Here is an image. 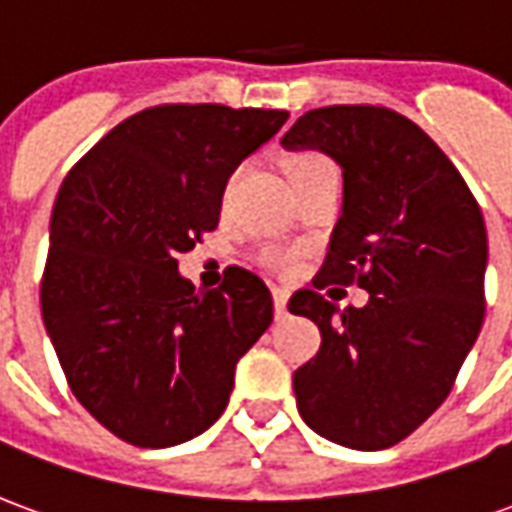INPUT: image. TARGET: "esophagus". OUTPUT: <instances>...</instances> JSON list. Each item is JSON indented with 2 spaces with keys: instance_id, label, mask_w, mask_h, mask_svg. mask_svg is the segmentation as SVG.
Masks as SVG:
<instances>
[{
  "instance_id": "obj_1",
  "label": "esophagus",
  "mask_w": 512,
  "mask_h": 512,
  "mask_svg": "<svg viewBox=\"0 0 512 512\" xmlns=\"http://www.w3.org/2000/svg\"><path fill=\"white\" fill-rule=\"evenodd\" d=\"M274 310H277V318L288 315V290H274Z\"/></svg>"
}]
</instances>
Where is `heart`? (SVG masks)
Segmentation results:
<instances>
[{"label": "heart", "mask_w": 512, "mask_h": 512, "mask_svg": "<svg viewBox=\"0 0 512 512\" xmlns=\"http://www.w3.org/2000/svg\"><path fill=\"white\" fill-rule=\"evenodd\" d=\"M318 167H332V161L329 158H323L321 153H301L290 161V178H296L301 172H310V169H318ZM263 263L268 268H274L277 274H293L296 266H299V255L296 252H290V249H282V246H266L263 252Z\"/></svg>", "instance_id": "b5f03b06"}]
</instances>
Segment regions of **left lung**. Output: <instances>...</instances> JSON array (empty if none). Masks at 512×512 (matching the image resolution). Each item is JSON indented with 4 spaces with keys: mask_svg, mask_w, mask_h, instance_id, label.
Here are the masks:
<instances>
[{
    "mask_svg": "<svg viewBox=\"0 0 512 512\" xmlns=\"http://www.w3.org/2000/svg\"><path fill=\"white\" fill-rule=\"evenodd\" d=\"M282 145L318 147L343 167V216L315 290L288 304L321 329V351L293 373L296 406L323 439L386 450L444 403L480 334L483 213L444 150L395 109H312ZM332 281L371 301L340 311L320 293Z\"/></svg>",
    "mask_w": 512,
    "mask_h": 512,
    "instance_id": "8db88e82",
    "label": "left lung"
}]
</instances>
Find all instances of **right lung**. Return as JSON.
Here are the masks:
<instances>
[{
  "label": "right lung",
  "mask_w": 512,
  "mask_h": 512,
  "mask_svg": "<svg viewBox=\"0 0 512 512\" xmlns=\"http://www.w3.org/2000/svg\"><path fill=\"white\" fill-rule=\"evenodd\" d=\"M285 120L282 109L150 106L62 180L40 310L71 392L117 439L172 447L211 428L238 359L274 321L255 271L230 266L197 293L178 255L216 230L227 178Z\"/></svg>",
  "instance_id": "add662e5"
}]
</instances>
